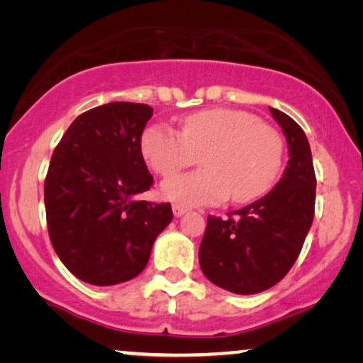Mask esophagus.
<instances>
[{
  "label": "esophagus",
  "instance_id": "esophagus-1",
  "mask_svg": "<svg viewBox=\"0 0 363 363\" xmlns=\"http://www.w3.org/2000/svg\"><path fill=\"white\" fill-rule=\"evenodd\" d=\"M172 210H173V215H175L177 218H180L182 215H185L186 208L183 206V205H178V203H173V205H172Z\"/></svg>",
  "mask_w": 363,
  "mask_h": 363
}]
</instances>
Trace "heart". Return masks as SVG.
<instances>
[{
    "instance_id": "1",
    "label": "heart",
    "mask_w": 363,
    "mask_h": 363,
    "mask_svg": "<svg viewBox=\"0 0 363 363\" xmlns=\"http://www.w3.org/2000/svg\"><path fill=\"white\" fill-rule=\"evenodd\" d=\"M140 150L152 172L163 178L189 166L202 153L203 170L163 182L167 200L186 206L256 200L269 190L282 165L284 143L267 123L236 108H205L183 118L180 132L150 123Z\"/></svg>"
}]
</instances>
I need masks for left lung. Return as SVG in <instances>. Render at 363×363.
I'll return each mask as SVG.
<instances>
[{
    "instance_id": "1",
    "label": "left lung",
    "mask_w": 363,
    "mask_h": 363,
    "mask_svg": "<svg viewBox=\"0 0 363 363\" xmlns=\"http://www.w3.org/2000/svg\"><path fill=\"white\" fill-rule=\"evenodd\" d=\"M284 132L289 162L277 185L235 218L208 216L200 267L218 287L235 294L269 289L294 264L314 220L315 173L306 133L287 113L269 107Z\"/></svg>"
}]
</instances>
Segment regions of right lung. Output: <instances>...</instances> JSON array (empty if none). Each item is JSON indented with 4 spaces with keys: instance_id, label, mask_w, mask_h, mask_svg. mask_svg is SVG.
Instances as JSON below:
<instances>
[{
    "instance_id": "right-lung-1",
    "label": "right lung",
    "mask_w": 363,
    "mask_h": 363,
    "mask_svg": "<svg viewBox=\"0 0 363 363\" xmlns=\"http://www.w3.org/2000/svg\"><path fill=\"white\" fill-rule=\"evenodd\" d=\"M153 108L111 102L84 112L52 153L44 182L52 247L74 276L94 286L130 281L173 220L170 203L137 200L153 177L140 138Z\"/></svg>"
}]
</instances>
